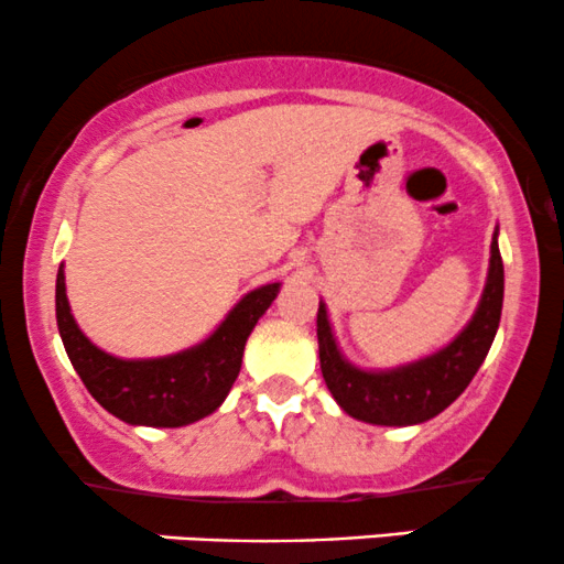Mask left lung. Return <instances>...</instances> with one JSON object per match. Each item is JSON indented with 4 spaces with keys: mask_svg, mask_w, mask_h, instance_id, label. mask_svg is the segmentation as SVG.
Listing matches in <instances>:
<instances>
[{
    "mask_svg": "<svg viewBox=\"0 0 564 564\" xmlns=\"http://www.w3.org/2000/svg\"><path fill=\"white\" fill-rule=\"evenodd\" d=\"M503 304V262L498 228L490 241L488 278L475 315L445 347L394 368L349 364L336 341L326 304L318 307V352L328 392L345 413L366 424L411 426L443 413L469 387L494 345Z\"/></svg>",
    "mask_w": 564,
    "mask_h": 564,
    "instance_id": "8db88e82",
    "label": "left lung"
}]
</instances>
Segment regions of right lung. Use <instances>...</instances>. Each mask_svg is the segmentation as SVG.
I'll list each match as a JSON object with an SVG mask.
<instances>
[{"instance_id": "right-lung-1", "label": "right lung", "mask_w": 564, "mask_h": 564, "mask_svg": "<svg viewBox=\"0 0 564 564\" xmlns=\"http://www.w3.org/2000/svg\"><path fill=\"white\" fill-rule=\"evenodd\" d=\"M281 283H264L238 300L198 345L161 358H116L84 336L66 296L63 264L55 283L57 332L89 394L132 426H185L215 413L241 371L243 347L273 304Z\"/></svg>"}]
</instances>
